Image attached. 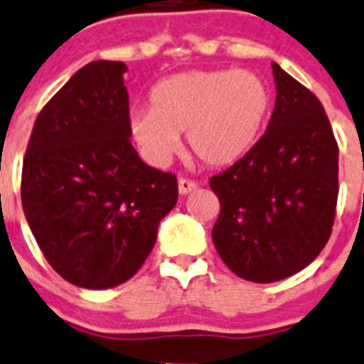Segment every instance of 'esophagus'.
Wrapping results in <instances>:
<instances>
[{
    "label": "esophagus",
    "instance_id": "esophagus-1",
    "mask_svg": "<svg viewBox=\"0 0 364 364\" xmlns=\"http://www.w3.org/2000/svg\"><path fill=\"white\" fill-rule=\"evenodd\" d=\"M197 188H198L197 182H193V180H188V178H180L178 180V193L180 195L193 193Z\"/></svg>",
    "mask_w": 364,
    "mask_h": 364
}]
</instances>
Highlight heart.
Listing matches in <instances>:
<instances>
[{"instance_id": "heart-1", "label": "heart", "mask_w": 364, "mask_h": 364, "mask_svg": "<svg viewBox=\"0 0 364 364\" xmlns=\"http://www.w3.org/2000/svg\"><path fill=\"white\" fill-rule=\"evenodd\" d=\"M269 110L271 92L257 73L193 70L156 85L151 108L130 112L129 130L152 166H167L186 132L188 149L204 166L226 167L252 151Z\"/></svg>"}]
</instances>
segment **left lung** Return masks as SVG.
<instances>
[{
  "label": "left lung",
  "instance_id": "1",
  "mask_svg": "<svg viewBox=\"0 0 364 364\" xmlns=\"http://www.w3.org/2000/svg\"><path fill=\"white\" fill-rule=\"evenodd\" d=\"M276 105L247 156L210 180L212 239L239 278L271 284L306 269L331 234L338 147L321 101L272 62Z\"/></svg>",
  "mask_w": 364,
  "mask_h": 364
}]
</instances>
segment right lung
<instances>
[{
	"label": "right lung",
	"mask_w": 364,
	"mask_h": 364,
	"mask_svg": "<svg viewBox=\"0 0 364 364\" xmlns=\"http://www.w3.org/2000/svg\"><path fill=\"white\" fill-rule=\"evenodd\" d=\"M127 66L93 60L43 107L21 171V204L49 265L77 287L125 284L175 208V175L130 144Z\"/></svg>",
	"instance_id": "obj_1"
}]
</instances>
